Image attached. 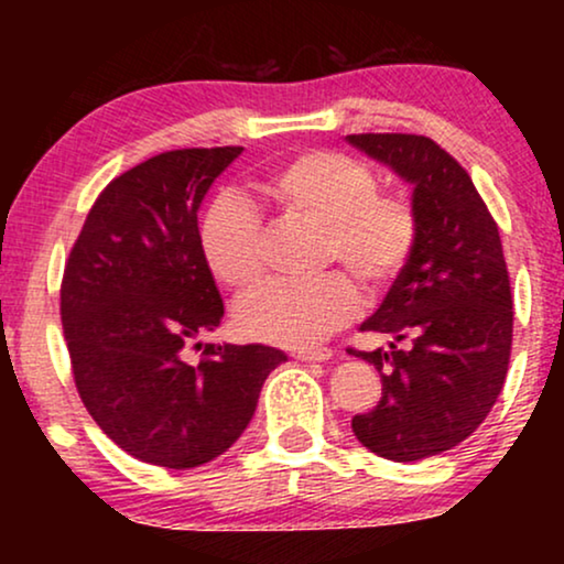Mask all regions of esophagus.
Masks as SVG:
<instances>
[{
	"instance_id": "1",
	"label": "esophagus",
	"mask_w": 564,
	"mask_h": 564,
	"mask_svg": "<svg viewBox=\"0 0 564 564\" xmlns=\"http://www.w3.org/2000/svg\"><path fill=\"white\" fill-rule=\"evenodd\" d=\"M296 360H315V364H323V360L332 358V349L328 347H296L294 352Z\"/></svg>"
}]
</instances>
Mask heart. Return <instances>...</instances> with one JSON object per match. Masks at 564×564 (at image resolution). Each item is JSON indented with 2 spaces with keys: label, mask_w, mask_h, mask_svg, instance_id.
I'll return each instance as SVG.
<instances>
[{
  "label": "heart",
  "mask_w": 564,
  "mask_h": 564,
  "mask_svg": "<svg viewBox=\"0 0 564 564\" xmlns=\"http://www.w3.org/2000/svg\"><path fill=\"white\" fill-rule=\"evenodd\" d=\"M254 196L294 223L318 228L315 270L307 283H275L238 307L243 334L304 347L326 339L358 310V289L379 300L403 275L422 236L411 193L379 187L368 161L341 151H302L254 180ZM198 249L217 283L249 294L264 281V228L238 198L212 200L198 223Z\"/></svg>",
  "instance_id": "b5f03b06"
}]
</instances>
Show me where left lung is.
<instances>
[{"label": "left lung", "mask_w": 564, "mask_h": 564, "mask_svg": "<svg viewBox=\"0 0 564 564\" xmlns=\"http://www.w3.org/2000/svg\"><path fill=\"white\" fill-rule=\"evenodd\" d=\"M349 142L413 183L422 217L411 262L360 326L394 341L347 349L381 377L379 403L352 416V432L381 458L419 462L467 440L503 390L514 332L509 270L469 172L435 140L366 132Z\"/></svg>", "instance_id": "8db88e82"}]
</instances>
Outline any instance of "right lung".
Listing matches in <instances>:
<instances>
[{
    "mask_svg": "<svg viewBox=\"0 0 564 564\" xmlns=\"http://www.w3.org/2000/svg\"><path fill=\"white\" fill-rule=\"evenodd\" d=\"M241 151L180 148L119 174L63 270L76 392L121 451L156 467L193 469L228 451L286 360L264 345H204L198 364L185 358L225 313L198 249V206Z\"/></svg>",
    "mask_w": 564,
    "mask_h": 564,
    "instance_id": "1",
    "label": "right lung"
}]
</instances>
